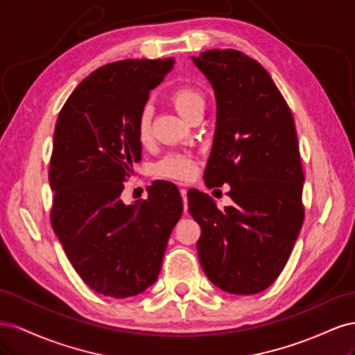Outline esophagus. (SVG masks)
Returning <instances> with one entry per match:
<instances>
[{
    "instance_id": "1",
    "label": "esophagus",
    "mask_w": 355,
    "mask_h": 355,
    "mask_svg": "<svg viewBox=\"0 0 355 355\" xmlns=\"http://www.w3.org/2000/svg\"><path fill=\"white\" fill-rule=\"evenodd\" d=\"M180 196H182V200H184L185 210H187V209H188V189L180 188Z\"/></svg>"
}]
</instances>
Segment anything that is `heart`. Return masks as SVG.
<instances>
[{"label":"heart","instance_id":"1","mask_svg":"<svg viewBox=\"0 0 355 355\" xmlns=\"http://www.w3.org/2000/svg\"><path fill=\"white\" fill-rule=\"evenodd\" d=\"M170 102L175 106V110L185 118H189L198 111L204 108V99L201 93L194 89L188 87V85H182V87L175 89L170 94ZM136 135L139 142L142 145L149 144L153 136V108L151 106H145L137 116L136 123ZM157 173L159 176H166L178 180L189 179L196 171V163L189 155L187 154H171L161 159L155 167Z\"/></svg>","mask_w":355,"mask_h":355}]
</instances>
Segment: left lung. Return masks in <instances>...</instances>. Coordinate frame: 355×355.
I'll return each instance as SVG.
<instances>
[{
	"instance_id": "8db88e82",
	"label": "left lung",
	"mask_w": 355,
	"mask_h": 355,
	"mask_svg": "<svg viewBox=\"0 0 355 355\" xmlns=\"http://www.w3.org/2000/svg\"><path fill=\"white\" fill-rule=\"evenodd\" d=\"M191 59L216 98L204 182L230 184L234 201L219 210L207 194L189 191L200 263L225 292L254 295L282 274L304 223L295 121L270 73L241 51L214 49Z\"/></svg>"
}]
</instances>
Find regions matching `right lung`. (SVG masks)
<instances>
[{"label": "right lung", "mask_w": 355, "mask_h": 355, "mask_svg": "<svg viewBox=\"0 0 355 355\" xmlns=\"http://www.w3.org/2000/svg\"><path fill=\"white\" fill-rule=\"evenodd\" d=\"M173 65V58L105 65L78 84L58 116L51 225L81 280L103 296H136L157 282L184 210L170 182L153 185L145 201L121 200L142 154L137 116Z\"/></svg>", "instance_id": "add662e5"}]
</instances>
